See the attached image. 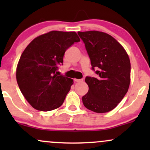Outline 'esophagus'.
<instances>
[{"label": "esophagus", "mask_w": 150, "mask_h": 150, "mask_svg": "<svg viewBox=\"0 0 150 150\" xmlns=\"http://www.w3.org/2000/svg\"><path fill=\"white\" fill-rule=\"evenodd\" d=\"M82 81H83L82 79H75V80H74V82H82Z\"/></svg>", "instance_id": "34e87169"}]
</instances>
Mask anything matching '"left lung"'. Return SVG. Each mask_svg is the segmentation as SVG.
<instances>
[{"instance_id":"1","label":"left lung","mask_w":150,"mask_h":150,"mask_svg":"<svg viewBox=\"0 0 150 150\" xmlns=\"http://www.w3.org/2000/svg\"><path fill=\"white\" fill-rule=\"evenodd\" d=\"M84 44L96 77L87 76L89 91L84 106L96 113L111 111L128 92L130 62L126 51L113 37L98 31L77 32Z\"/></svg>"}]
</instances>
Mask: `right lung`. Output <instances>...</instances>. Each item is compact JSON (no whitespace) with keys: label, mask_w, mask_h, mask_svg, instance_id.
I'll list each match as a JSON object with an SVG mask.
<instances>
[{"label":"right lung","mask_w":150,"mask_h":150,"mask_svg":"<svg viewBox=\"0 0 150 150\" xmlns=\"http://www.w3.org/2000/svg\"><path fill=\"white\" fill-rule=\"evenodd\" d=\"M80 41L75 32L51 31L26 47L17 67L16 78L22 94L35 109L49 111L63 104L73 80L57 70L63 65L65 51Z\"/></svg>","instance_id":"add662e5"}]
</instances>
